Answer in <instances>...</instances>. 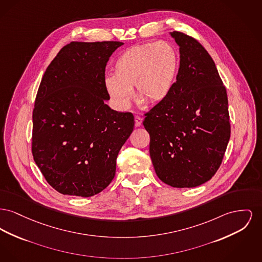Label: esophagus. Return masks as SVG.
<instances>
[{
  "label": "esophagus",
  "mask_w": 262,
  "mask_h": 262,
  "mask_svg": "<svg viewBox=\"0 0 262 262\" xmlns=\"http://www.w3.org/2000/svg\"><path fill=\"white\" fill-rule=\"evenodd\" d=\"M135 122H136V126H140V124L142 123V118L139 116H136Z\"/></svg>",
  "instance_id": "34e87169"
}]
</instances>
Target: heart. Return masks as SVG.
I'll use <instances>...</instances> for the list:
<instances>
[{"label": "heart", "instance_id": "1", "mask_svg": "<svg viewBox=\"0 0 262 262\" xmlns=\"http://www.w3.org/2000/svg\"><path fill=\"white\" fill-rule=\"evenodd\" d=\"M178 64V52L167 41L159 40L130 47L117 59L113 78L106 81L108 95L123 108L129 107L134 88L139 103H159L171 91Z\"/></svg>", "mask_w": 262, "mask_h": 262}]
</instances>
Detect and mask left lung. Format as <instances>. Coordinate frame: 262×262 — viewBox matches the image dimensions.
<instances>
[{
    "label": "left lung",
    "instance_id": "1",
    "mask_svg": "<svg viewBox=\"0 0 262 262\" xmlns=\"http://www.w3.org/2000/svg\"><path fill=\"white\" fill-rule=\"evenodd\" d=\"M180 65L168 96L144 114L149 154L158 178L174 188L209 181L220 168L230 137L228 95L215 62L200 42L181 31Z\"/></svg>",
    "mask_w": 262,
    "mask_h": 262
}]
</instances>
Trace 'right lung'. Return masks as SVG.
Masks as SVG:
<instances>
[{"instance_id":"obj_1","label":"right lung","mask_w":262,"mask_h":262,"mask_svg":"<svg viewBox=\"0 0 262 262\" xmlns=\"http://www.w3.org/2000/svg\"><path fill=\"white\" fill-rule=\"evenodd\" d=\"M120 41H72L48 65L32 112L31 152L47 183L63 195L91 197L115 177L117 157L134 130L132 113L110 99L105 71Z\"/></svg>"}]
</instances>
